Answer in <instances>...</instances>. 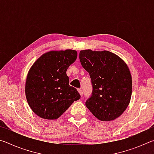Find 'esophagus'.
<instances>
[{
	"instance_id": "1",
	"label": "esophagus",
	"mask_w": 154,
	"mask_h": 154,
	"mask_svg": "<svg viewBox=\"0 0 154 154\" xmlns=\"http://www.w3.org/2000/svg\"><path fill=\"white\" fill-rule=\"evenodd\" d=\"M78 92H79V93L80 94V95L81 96H83V91H82V90H81V89H78Z\"/></svg>"
}]
</instances>
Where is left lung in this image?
I'll return each instance as SVG.
<instances>
[{"instance_id": "1", "label": "left lung", "mask_w": 154, "mask_h": 154, "mask_svg": "<svg viewBox=\"0 0 154 154\" xmlns=\"http://www.w3.org/2000/svg\"><path fill=\"white\" fill-rule=\"evenodd\" d=\"M79 60L92 81V96L85 106L101 121L119 118L128 106L132 95V77L127 64L108 51L82 50Z\"/></svg>"}]
</instances>
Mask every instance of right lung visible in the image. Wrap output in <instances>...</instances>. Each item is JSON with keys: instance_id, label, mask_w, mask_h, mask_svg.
<instances>
[{"instance_id": "obj_1", "label": "right lung", "mask_w": 154, "mask_h": 154, "mask_svg": "<svg viewBox=\"0 0 154 154\" xmlns=\"http://www.w3.org/2000/svg\"><path fill=\"white\" fill-rule=\"evenodd\" d=\"M77 52L72 49L44 54L29 70L25 93L32 111L41 118L56 119L81 96L69 85L68 68L76 60Z\"/></svg>"}]
</instances>
